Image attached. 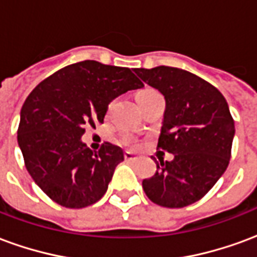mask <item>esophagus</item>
I'll return each mask as SVG.
<instances>
[{
	"label": "esophagus",
	"mask_w": 257,
	"mask_h": 257,
	"mask_svg": "<svg viewBox=\"0 0 257 257\" xmlns=\"http://www.w3.org/2000/svg\"><path fill=\"white\" fill-rule=\"evenodd\" d=\"M123 156H125V160H126V161H136V160H138V156L134 154L132 151H125Z\"/></svg>",
	"instance_id": "34e87169"
}]
</instances>
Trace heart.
<instances>
[{"instance_id": "1", "label": "heart", "mask_w": 257, "mask_h": 257, "mask_svg": "<svg viewBox=\"0 0 257 257\" xmlns=\"http://www.w3.org/2000/svg\"><path fill=\"white\" fill-rule=\"evenodd\" d=\"M154 93H157L156 90L153 89H142L138 92V95H136V100H138V103H139L142 99H145V97H147V96L150 95H154ZM125 143H128V140H125Z\"/></svg>"}]
</instances>
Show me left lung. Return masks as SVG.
<instances>
[{
  "label": "left lung",
  "mask_w": 257,
  "mask_h": 257,
  "mask_svg": "<svg viewBox=\"0 0 257 257\" xmlns=\"http://www.w3.org/2000/svg\"><path fill=\"white\" fill-rule=\"evenodd\" d=\"M143 82L165 97L158 149L173 154L157 162L143 180L146 195L165 208H183L204 197L228 167L235 126L224 96L186 70L135 68Z\"/></svg>",
  "instance_id": "left-lung-1"
}]
</instances>
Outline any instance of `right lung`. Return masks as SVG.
<instances>
[{"label":"right lung","mask_w":257,"mask_h":257,"mask_svg":"<svg viewBox=\"0 0 257 257\" xmlns=\"http://www.w3.org/2000/svg\"><path fill=\"white\" fill-rule=\"evenodd\" d=\"M143 86L128 67L96 60L66 66L37 85L20 110L18 143L30 176L49 198L79 209L106 194L122 149L106 143L93 151L81 138L86 126L103 122L115 97Z\"/></svg>","instance_id":"right-lung-1"}]
</instances>
